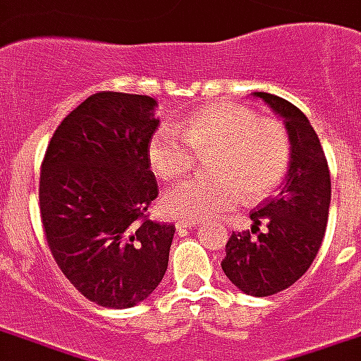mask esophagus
I'll list each match as a JSON object with an SVG mask.
<instances>
[{"label":"esophagus","mask_w":361,"mask_h":361,"mask_svg":"<svg viewBox=\"0 0 361 361\" xmlns=\"http://www.w3.org/2000/svg\"><path fill=\"white\" fill-rule=\"evenodd\" d=\"M201 221H197V219H180V221L176 223V227L178 229H195V227H200Z\"/></svg>","instance_id":"obj_1"}]
</instances>
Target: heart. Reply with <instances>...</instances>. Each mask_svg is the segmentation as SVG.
Segmentation results:
<instances>
[{
	"instance_id": "1",
	"label": "heart",
	"mask_w": 361,
	"mask_h": 361,
	"mask_svg": "<svg viewBox=\"0 0 361 361\" xmlns=\"http://www.w3.org/2000/svg\"><path fill=\"white\" fill-rule=\"evenodd\" d=\"M178 132L161 126L148 144V160L164 181L190 173L195 156L209 158V178L188 180L164 193L161 212L180 219H209L239 201H261L284 180L293 142L279 120L261 118L257 110L221 102L197 110Z\"/></svg>"
}]
</instances>
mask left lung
<instances>
[{"label":"left lung","mask_w":361,"mask_h":361,"mask_svg":"<svg viewBox=\"0 0 361 361\" xmlns=\"http://www.w3.org/2000/svg\"><path fill=\"white\" fill-rule=\"evenodd\" d=\"M255 97L263 98L284 120L293 158L281 191L251 212V231L229 237L221 269L245 294L271 296L296 283L316 259L332 188L324 149L302 110L269 92H255Z\"/></svg>","instance_id":"obj_1"}]
</instances>
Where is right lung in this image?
<instances>
[{"instance_id": "obj_1", "label": "right lung", "mask_w": 361, "mask_h": 361, "mask_svg": "<svg viewBox=\"0 0 361 361\" xmlns=\"http://www.w3.org/2000/svg\"><path fill=\"white\" fill-rule=\"evenodd\" d=\"M144 94L102 90L49 142L39 209L59 269L90 302L132 308L161 283L176 227L148 219L158 197L148 144L160 120Z\"/></svg>"}]
</instances>
